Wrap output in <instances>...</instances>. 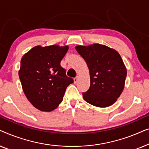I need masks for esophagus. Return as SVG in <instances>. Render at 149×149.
Returning a JSON list of instances; mask_svg holds the SVG:
<instances>
[{
	"mask_svg": "<svg viewBox=\"0 0 149 149\" xmlns=\"http://www.w3.org/2000/svg\"><path fill=\"white\" fill-rule=\"evenodd\" d=\"M79 78V76H77V77H75V78L74 79V83H75V84H76V83H77V82H78Z\"/></svg>",
	"mask_w": 149,
	"mask_h": 149,
	"instance_id": "esophagus-1",
	"label": "esophagus"
}]
</instances>
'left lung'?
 <instances>
[{"mask_svg":"<svg viewBox=\"0 0 149 149\" xmlns=\"http://www.w3.org/2000/svg\"><path fill=\"white\" fill-rule=\"evenodd\" d=\"M75 49L86 62L90 75V87L83 93L84 100L100 108L113 105L123 90L127 76L121 56L114 49L98 43Z\"/></svg>","mask_w":149,"mask_h":149,"instance_id":"left-lung-1","label":"left lung"}]
</instances>
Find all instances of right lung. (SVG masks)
Instances as JSON below:
<instances>
[{
  "instance_id": "1",
  "label": "right lung",
  "mask_w": 149,
  "mask_h": 149,
  "mask_svg": "<svg viewBox=\"0 0 149 149\" xmlns=\"http://www.w3.org/2000/svg\"><path fill=\"white\" fill-rule=\"evenodd\" d=\"M68 46H35L22 58L19 77L28 101L40 111H54L74 82L60 66Z\"/></svg>"
}]
</instances>
